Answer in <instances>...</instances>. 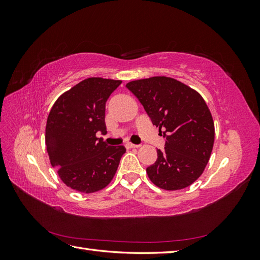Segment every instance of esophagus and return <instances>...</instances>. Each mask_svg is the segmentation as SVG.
I'll return each instance as SVG.
<instances>
[{"mask_svg": "<svg viewBox=\"0 0 260 260\" xmlns=\"http://www.w3.org/2000/svg\"><path fill=\"white\" fill-rule=\"evenodd\" d=\"M125 146L129 147V148H137V147H140V145H138V144H133V143H130V142L125 144Z\"/></svg>", "mask_w": 260, "mask_h": 260, "instance_id": "esophagus-1", "label": "esophagus"}]
</instances>
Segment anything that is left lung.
I'll return each instance as SVG.
<instances>
[{"label":"left lung","mask_w":260,"mask_h":260,"mask_svg":"<svg viewBox=\"0 0 260 260\" xmlns=\"http://www.w3.org/2000/svg\"><path fill=\"white\" fill-rule=\"evenodd\" d=\"M125 86L166 138L155 164L146 168L149 180L167 191L191 185L205 170L214 147L215 124L206 102L198 91L170 77L139 79Z\"/></svg>","instance_id":"left-lung-1"}]
</instances>
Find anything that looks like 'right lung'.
<instances>
[{"mask_svg": "<svg viewBox=\"0 0 260 260\" xmlns=\"http://www.w3.org/2000/svg\"><path fill=\"white\" fill-rule=\"evenodd\" d=\"M121 80L92 77L64 92L51 108L45 127V144L51 165L68 187L94 193L113 180L123 145L108 146L105 104Z\"/></svg>", "mask_w": 260, "mask_h": 260, "instance_id": "obj_1", "label": "right lung"}]
</instances>
